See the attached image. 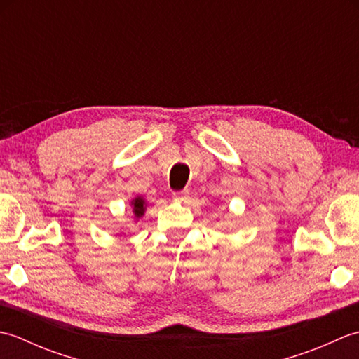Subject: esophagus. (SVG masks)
Instances as JSON below:
<instances>
[{
  "mask_svg": "<svg viewBox=\"0 0 359 359\" xmlns=\"http://www.w3.org/2000/svg\"><path fill=\"white\" fill-rule=\"evenodd\" d=\"M189 196V191L188 189H182V191H175V193H172V197H174V201H177V202H184V201H187V197Z\"/></svg>",
  "mask_w": 359,
  "mask_h": 359,
  "instance_id": "esophagus-1",
  "label": "esophagus"
}]
</instances>
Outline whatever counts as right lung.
Instances as JSON below:
<instances>
[{
	"mask_svg": "<svg viewBox=\"0 0 359 359\" xmlns=\"http://www.w3.org/2000/svg\"><path fill=\"white\" fill-rule=\"evenodd\" d=\"M147 205H148L147 201H144L142 196H137L131 201V208H133V215H134L135 220H139V219L143 217L144 211H147Z\"/></svg>",
	"mask_w": 359,
	"mask_h": 359,
	"instance_id": "1",
	"label": "right lung"
}]
</instances>
